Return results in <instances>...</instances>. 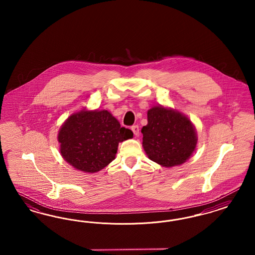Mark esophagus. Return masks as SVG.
I'll return each mask as SVG.
<instances>
[{
	"label": "esophagus",
	"mask_w": 255,
	"mask_h": 255,
	"mask_svg": "<svg viewBox=\"0 0 255 255\" xmlns=\"http://www.w3.org/2000/svg\"><path fill=\"white\" fill-rule=\"evenodd\" d=\"M131 130L133 131V134H134L135 136L138 135V133H139V127H138L137 125H133V126L131 127Z\"/></svg>",
	"instance_id": "esophagus-1"
}]
</instances>
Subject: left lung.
<instances>
[{
  "instance_id": "obj_1",
  "label": "left lung",
  "mask_w": 255,
  "mask_h": 255,
  "mask_svg": "<svg viewBox=\"0 0 255 255\" xmlns=\"http://www.w3.org/2000/svg\"><path fill=\"white\" fill-rule=\"evenodd\" d=\"M147 122L141 129L142 147L151 160L168 168L181 165L192 156L197 131L182 112L154 106L147 112Z\"/></svg>"
}]
</instances>
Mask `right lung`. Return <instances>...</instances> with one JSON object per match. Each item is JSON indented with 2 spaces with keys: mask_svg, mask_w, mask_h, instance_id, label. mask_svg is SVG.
<instances>
[{
  "mask_svg": "<svg viewBox=\"0 0 255 255\" xmlns=\"http://www.w3.org/2000/svg\"><path fill=\"white\" fill-rule=\"evenodd\" d=\"M133 135L130 129L121 127L109 111L82 109L61 125L57 139L61 156L70 165L96 173L115 159L119 143Z\"/></svg>",
  "mask_w": 255,
  "mask_h": 255,
  "instance_id": "right-lung-1",
  "label": "right lung"
}]
</instances>
